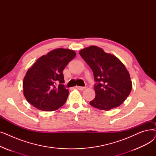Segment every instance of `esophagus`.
<instances>
[{
  "label": "esophagus",
  "mask_w": 156,
  "mask_h": 156,
  "mask_svg": "<svg viewBox=\"0 0 156 156\" xmlns=\"http://www.w3.org/2000/svg\"><path fill=\"white\" fill-rule=\"evenodd\" d=\"M76 88L78 90H83L85 89V87H80V86H76Z\"/></svg>",
  "instance_id": "1"
}]
</instances>
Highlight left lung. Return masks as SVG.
<instances>
[{"instance_id": "1", "label": "left lung", "mask_w": 156, "mask_h": 156, "mask_svg": "<svg viewBox=\"0 0 156 156\" xmlns=\"http://www.w3.org/2000/svg\"><path fill=\"white\" fill-rule=\"evenodd\" d=\"M94 73L95 97L90 102L93 107L109 111L126 99L132 88L129 74L125 65L102 48L90 46L79 52Z\"/></svg>"}]
</instances>
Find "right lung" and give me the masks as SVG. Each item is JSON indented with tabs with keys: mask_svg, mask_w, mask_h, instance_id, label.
<instances>
[{
	"mask_svg": "<svg viewBox=\"0 0 156 156\" xmlns=\"http://www.w3.org/2000/svg\"><path fill=\"white\" fill-rule=\"evenodd\" d=\"M75 56V51L59 48L38 59L23 79V94L27 101L44 111H53L62 107L69 93L62 84V71Z\"/></svg>",
	"mask_w": 156,
	"mask_h": 156,
	"instance_id": "add662e5",
	"label": "right lung"
}]
</instances>
